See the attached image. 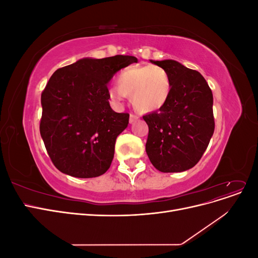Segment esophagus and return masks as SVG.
Instances as JSON below:
<instances>
[{"instance_id": "esophagus-1", "label": "esophagus", "mask_w": 258, "mask_h": 258, "mask_svg": "<svg viewBox=\"0 0 258 258\" xmlns=\"http://www.w3.org/2000/svg\"><path fill=\"white\" fill-rule=\"evenodd\" d=\"M139 119V116L137 115H134V114H130V117H129V121L130 123H134L135 121H137Z\"/></svg>"}]
</instances>
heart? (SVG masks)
I'll list each match as a JSON object with an SVG mask.
<instances>
[{
    "label": "heart",
    "instance_id": "heart-1",
    "mask_svg": "<svg viewBox=\"0 0 258 258\" xmlns=\"http://www.w3.org/2000/svg\"><path fill=\"white\" fill-rule=\"evenodd\" d=\"M117 85L108 89V98L115 103H120L127 96H131L134 106L144 113L161 110L172 89L169 73L158 66H132L123 69L117 77Z\"/></svg>",
    "mask_w": 258,
    "mask_h": 258
}]
</instances>
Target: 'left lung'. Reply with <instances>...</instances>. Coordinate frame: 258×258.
I'll return each instance as SVG.
<instances>
[{
	"instance_id": "8db88e82",
	"label": "left lung",
	"mask_w": 258,
	"mask_h": 258,
	"mask_svg": "<svg viewBox=\"0 0 258 258\" xmlns=\"http://www.w3.org/2000/svg\"><path fill=\"white\" fill-rule=\"evenodd\" d=\"M151 62L169 73L172 89L161 110L143 116L146 154L160 172H183L200 160L213 136L212 91L198 71L175 60Z\"/></svg>"
}]
</instances>
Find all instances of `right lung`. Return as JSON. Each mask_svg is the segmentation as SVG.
<instances>
[{"label":"right lung","instance_id":"obj_1","mask_svg":"<svg viewBox=\"0 0 258 258\" xmlns=\"http://www.w3.org/2000/svg\"><path fill=\"white\" fill-rule=\"evenodd\" d=\"M135 62L136 57L121 54L83 58L51 75L41 97L40 132L52 163L62 173L90 178L110 168L116 138L127 128L129 114L112 110L107 84Z\"/></svg>","mask_w":258,"mask_h":258}]
</instances>
